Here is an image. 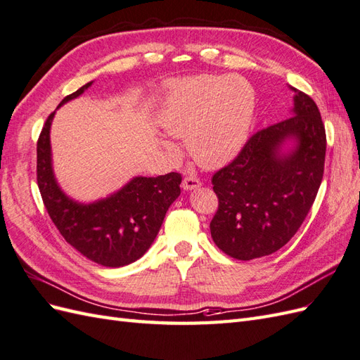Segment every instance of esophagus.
I'll return each instance as SVG.
<instances>
[{
	"instance_id": "esophagus-1",
	"label": "esophagus",
	"mask_w": 360,
	"mask_h": 360,
	"mask_svg": "<svg viewBox=\"0 0 360 360\" xmlns=\"http://www.w3.org/2000/svg\"><path fill=\"white\" fill-rule=\"evenodd\" d=\"M202 186V182L199 178L196 176H186L182 179V188L184 190H195V188H199Z\"/></svg>"
}]
</instances>
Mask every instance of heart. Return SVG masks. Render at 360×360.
Returning <instances> with one entry per match:
<instances>
[{
	"mask_svg": "<svg viewBox=\"0 0 360 360\" xmlns=\"http://www.w3.org/2000/svg\"><path fill=\"white\" fill-rule=\"evenodd\" d=\"M254 106V92L246 80L205 75L170 84L156 110V122L169 135L186 138L190 155L202 167L216 169L242 149ZM161 144L176 152L172 141Z\"/></svg>",
	"mask_w": 360,
	"mask_h": 360,
	"instance_id": "obj_1",
	"label": "heart"
}]
</instances>
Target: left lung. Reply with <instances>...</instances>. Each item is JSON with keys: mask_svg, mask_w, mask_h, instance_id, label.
I'll return each instance as SVG.
<instances>
[{"mask_svg": "<svg viewBox=\"0 0 360 360\" xmlns=\"http://www.w3.org/2000/svg\"><path fill=\"white\" fill-rule=\"evenodd\" d=\"M290 89L292 117L254 134L211 181L219 198L211 237L237 260L278 251L298 231L318 195L326 129L315 101Z\"/></svg>", "mask_w": 360, "mask_h": 360, "instance_id": "1", "label": "left lung"}]
</instances>
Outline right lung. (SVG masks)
<instances>
[{"label":"right lung","instance_id":"1","mask_svg":"<svg viewBox=\"0 0 360 360\" xmlns=\"http://www.w3.org/2000/svg\"><path fill=\"white\" fill-rule=\"evenodd\" d=\"M92 82L63 98L75 100ZM53 114L38 140V187L49 214L65 240L86 259L106 268H122L140 259L158 236L169 207L181 195L179 173L156 178L135 176L108 198L89 204L75 200L60 188L53 170L50 129Z\"/></svg>","mask_w":360,"mask_h":360}]
</instances>
